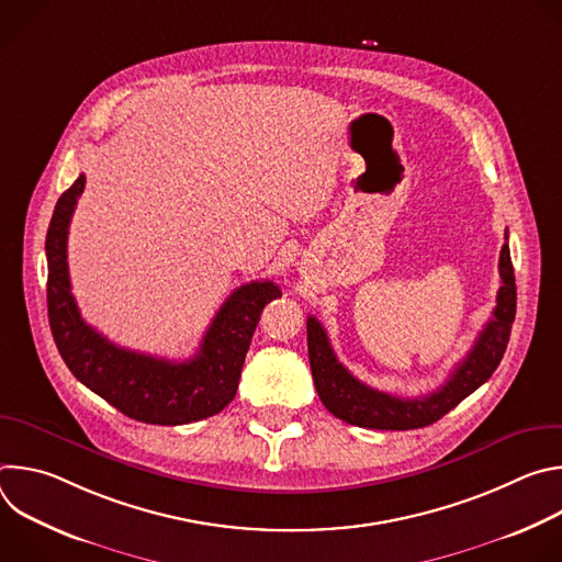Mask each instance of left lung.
Segmentation results:
<instances>
[{
	"label": "left lung",
	"mask_w": 562,
	"mask_h": 562,
	"mask_svg": "<svg viewBox=\"0 0 562 562\" xmlns=\"http://www.w3.org/2000/svg\"><path fill=\"white\" fill-rule=\"evenodd\" d=\"M501 280L503 286L498 289L496 306L490 323L480 331L471 351L453 369L449 380L438 391L425 397H395L391 393L371 389L358 378H353L338 362L323 325H319L313 315H308V362L323 405L336 418L367 429L407 431L440 420L458 403H462L469 393H473L480 384H485L505 356L516 317V278L507 245H503L501 251Z\"/></svg>",
	"instance_id": "8db88e82"
}]
</instances>
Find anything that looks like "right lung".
I'll return each mask as SVG.
<instances>
[{"label": "right lung", "instance_id": "1", "mask_svg": "<svg viewBox=\"0 0 562 562\" xmlns=\"http://www.w3.org/2000/svg\"><path fill=\"white\" fill-rule=\"evenodd\" d=\"M79 176L55 204L46 233L48 323L70 373L124 416L146 425H189L220 414L235 397L262 308L282 295L271 282L235 289L215 313L200 351L184 362L122 349L89 327L70 293L66 239L85 191Z\"/></svg>", "mask_w": 562, "mask_h": 562}]
</instances>
